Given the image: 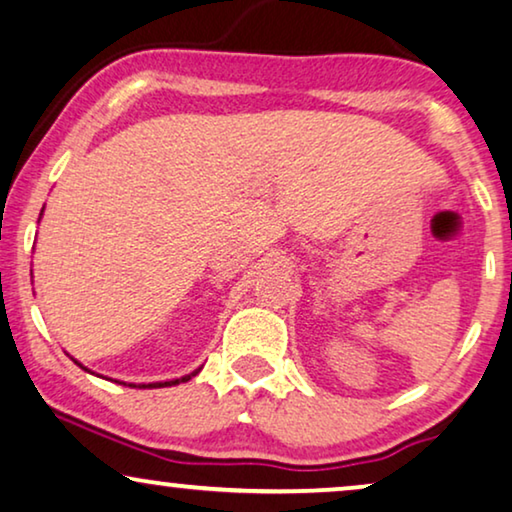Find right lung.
Here are the masks:
<instances>
[{
    "label": "right lung",
    "instance_id": "obj_1",
    "mask_svg": "<svg viewBox=\"0 0 512 512\" xmlns=\"http://www.w3.org/2000/svg\"><path fill=\"white\" fill-rule=\"evenodd\" d=\"M195 375V373H193ZM191 380V375L181 377V380H172V382H156V384H139V389H151V387H172V384H179V382H188ZM130 387H135V384H130Z\"/></svg>",
    "mask_w": 512,
    "mask_h": 512
}]
</instances>
